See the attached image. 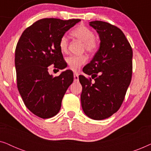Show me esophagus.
Wrapping results in <instances>:
<instances>
[{
	"label": "esophagus",
	"instance_id": "obj_1",
	"mask_svg": "<svg viewBox=\"0 0 151 151\" xmlns=\"http://www.w3.org/2000/svg\"><path fill=\"white\" fill-rule=\"evenodd\" d=\"M73 78H74V81H78L79 80V76H78V74L77 73H75L73 74Z\"/></svg>",
	"mask_w": 151,
	"mask_h": 151
}]
</instances>
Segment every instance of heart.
<instances>
[{"label": "heart", "instance_id": "1", "mask_svg": "<svg viewBox=\"0 0 151 151\" xmlns=\"http://www.w3.org/2000/svg\"><path fill=\"white\" fill-rule=\"evenodd\" d=\"M71 36L82 42V50L88 53H95L99 49V41L94 36V33L87 27L79 25L71 31ZM59 48L62 52L65 53L68 49V40L65 36H62L59 40ZM87 57L85 55H74L67 57L66 61L69 69L77 71L87 62Z\"/></svg>", "mask_w": 151, "mask_h": 151}]
</instances>
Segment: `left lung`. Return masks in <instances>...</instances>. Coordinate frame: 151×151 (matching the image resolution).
Masks as SVG:
<instances>
[{
  "label": "left lung",
  "instance_id": "8db88e82",
  "mask_svg": "<svg viewBox=\"0 0 151 151\" xmlns=\"http://www.w3.org/2000/svg\"><path fill=\"white\" fill-rule=\"evenodd\" d=\"M98 33L100 49L79 76L84 113L96 120L108 118L120 108L131 81L133 50L120 29L106 22H89ZM94 79L92 83V79Z\"/></svg>",
  "mask_w": 151,
  "mask_h": 151
}]
</instances>
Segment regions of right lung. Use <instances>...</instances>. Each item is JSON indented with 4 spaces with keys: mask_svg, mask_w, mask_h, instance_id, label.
<instances>
[{
    "mask_svg": "<svg viewBox=\"0 0 151 151\" xmlns=\"http://www.w3.org/2000/svg\"><path fill=\"white\" fill-rule=\"evenodd\" d=\"M80 19L42 18L24 31L15 50L17 87L29 110L43 119L58 114L63 96L73 81L70 70L53 77L49 66L65 68L59 40Z\"/></svg>",
    "mask_w": 151,
    "mask_h": 151,
    "instance_id": "obj_1",
    "label": "right lung"
}]
</instances>
